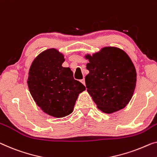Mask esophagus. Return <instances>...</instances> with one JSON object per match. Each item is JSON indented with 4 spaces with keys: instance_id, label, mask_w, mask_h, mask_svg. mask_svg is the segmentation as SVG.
Returning a JSON list of instances; mask_svg holds the SVG:
<instances>
[{
    "instance_id": "1",
    "label": "esophagus",
    "mask_w": 157,
    "mask_h": 157,
    "mask_svg": "<svg viewBox=\"0 0 157 157\" xmlns=\"http://www.w3.org/2000/svg\"><path fill=\"white\" fill-rule=\"evenodd\" d=\"M80 82H82V84H83V85H85V78H84V79H81V80H80Z\"/></svg>"
}]
</instances>
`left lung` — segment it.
<instances>
[{
  "label": "left lung",
  "instance_id": "8db88e82",
  "mask_svg": "<svg viewBox=\"0 0 157 157\" xmlns=\"http://www.w3.org/2000/svg\"><path fill=\"white\" fill-rule=\"evenodd\" d=\"M85 58L90 71L85 76L86 87L97 108L105 113L125 108L137 81L136 70L128 55L115 46H106Z\"/></svg>",
  "mask_w": 157,
  "mask_h": 157
}]
</instances>
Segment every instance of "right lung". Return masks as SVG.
<instances>
[{
	"label": "right lung",
	"instance_id": "obj_1",
	"mask_svg": "<svg viewBox=\"0 0 157 157\" xmlns=\"http://www.w3.org/2000/svg\"><path fill=\"white\" fill-rule=\"evenodd\" d=\"M64 56L56 48L42 51L34 58L27 85L34 101L44 113L63 118L73 111L78 96L85 86L73 78L70 67L62 66Z\"/></svg>",
	"mask_w": 157,
	"mask_h": 157
}]
</instances>
